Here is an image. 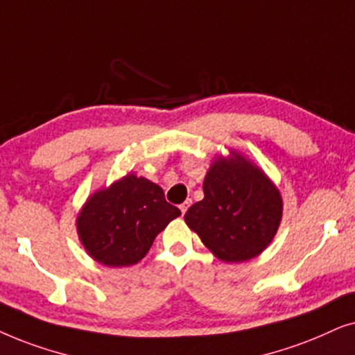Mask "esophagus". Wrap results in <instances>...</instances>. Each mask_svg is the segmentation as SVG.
<instances>
[{"label": "esophagus", "mask_w": 355, "mask_h": 355, "mask_svg": "<svg viewBox=\"0 0 355 355\" xmlns=\"http://www.w3.org/2000/svg\"><path fill=\"white\" fill-rule=\"evenodd\" d=\"M190 205H191V200H187L185 202H182V205H180V211H182V214H185L188 207H190Z\"/></svg>", "instance_id": "esophagus-1"}]
</instances>
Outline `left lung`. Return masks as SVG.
Segmentation results:
<instances>
[{
    "mask_svg": "<svg viewBox=\"0 0 355 355\" xmlns=\"http://www.w3.org/2000/svg\"><path fill=\"white\" fill-rule=\"evenodd\" d=\"M207 170L205 198L193 205L185 222L220 261L242 263L258 257L279 229L282 198L266 173L230 150Z\"/></svg>",
    "mask_w": 355,
    "mask_h": 355,
    "instance_id": "obj_1",
    "label": "left lung"
}]
</instances>
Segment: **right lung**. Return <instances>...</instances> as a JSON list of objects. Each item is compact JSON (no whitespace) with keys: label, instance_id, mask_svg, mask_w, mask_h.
I'll use <instances>...</instances> for the list:
<instances>
[{"label":"right lung","instance_id":"1","mask_svg":"<svg viewBox=\"0 0 355 355\" xmlns=\"http://www.w3.org/2000/svg\"><path fill=\"white\" fill-rule=\"evenodd\" d=\"M162 188L128 173L98 190L79 212L76 227L86 252L105 266H131L149 252L159 232L180 216Z\"/></svg>","mask_w":355,"mask_h":355}]
</instances>
